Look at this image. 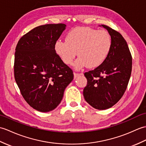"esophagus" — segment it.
Here are the masks:
<instances>
[{
    "mask_svg": "<svg viewBox=\"0 0 146 146\" xmlns=\"http://www.w3.org/2000/svg\"><path fill=\"white\" fill-rule=\"evenodd\" d=\"M80 75H82V73H76V72H74V78H76V77H79V76H80Z\"/></svg>",
    "mask_w": 146,
    "mask_h": 146,
    "instance_id": "esophagus-1",
    "label": "esophagus"
}]
</instances>
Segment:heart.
I'll return each instance as SVG.
<instances>
[{
    "mask_svg": "<svg viewBox=\"0 0 146 146\" xmlns=\"http://www.w3.org/2000/svg\"><path fill=\"white\" fill-rule=\"evenodd\" d=\"M111 47L112 38L108 31L90 27L73 29L67 34L66 40H58L54 46L58 56L67 65L72 64L77 52L75 66L78 69L99 66L108 57Z\"/></svg>",
    "mask_w": 146,
    "mask_h": 146,
    "instance_id": "1",
    "label": "heart"
}]
</instances>
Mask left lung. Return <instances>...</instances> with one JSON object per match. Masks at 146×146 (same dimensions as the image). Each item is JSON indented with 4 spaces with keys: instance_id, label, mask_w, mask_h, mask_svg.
<instances>
[{
    "instance_id": "left-lung-1",
    "label": "left lung",
    "mask_w": 146,
    "mask_h": 146,
    "mask_svg": "<svg viewBox=\"0 0 146 146\" xmlns=\"http://www.w3.org/2000/svg\"><path fill=\"white\" fill-rule=\"evenodd\" d=\"M112 38L108 57L95 69L84 73L87 80L83 95L86 102L99 110L111 108L125 91L132 71V56L122 35L106 25Z\"/></svg>"
}]
</instances>
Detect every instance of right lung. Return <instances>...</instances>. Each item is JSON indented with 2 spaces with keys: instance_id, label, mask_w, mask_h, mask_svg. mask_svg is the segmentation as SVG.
<instances>
[{
  "instance_id": "add662e5",
  "label": "right lung",
  "mask_w": 146,
  "mask_h": 146,
  "mask_svg": "<svg viewBox=\"0 0 146 146\" xmlns=\"http://www.w3.org/2000/svg\"><path fill=\"white\" fill-rule=\"evenodd\" d=\"M66 27L51 24L35 27L20 38L15 47V82L25 101L38 111L56 108L74 79L72 70L54 47Z\"/></svg>"
}]
</instances>
